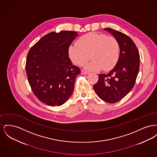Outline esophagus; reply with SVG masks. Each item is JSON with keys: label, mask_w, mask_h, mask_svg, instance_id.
Returning <instances> with one entry per match:
<instances>
[{"label": "esophagus", "mask_w": 157, "mask_h": 157, "mask_svg": "<svg viewBox=\"0 0 157 157\" xmlns=\"http://www.w3.org/2000/svg\"><path fill=\"white\" fill-rule=\"evenodd\" d=\"M89 74V72H85L84 71H81V74L82 75H88Z\"/></svg>", "instance_id": "obj_1"}]
</instances>
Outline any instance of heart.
<instances>
[{"instance_id":"b5f03b06","label":"heart","mask_w":157,"mask_h":157,"mask_svg":"<svg viewBox=\"0 0 157 157\" xmlns=\"http://www.w3.org/2000/svg\"><path fill=\"white\" fill-rule=\"evenodd\" d=\"M120 52V45L115 37L96 32L82 35L76 45L68 48L69 57L78 66L85 65L90 57L92 60L85 67L93 71L111 69L118 60Z\"/></svg>"}]
</instances>
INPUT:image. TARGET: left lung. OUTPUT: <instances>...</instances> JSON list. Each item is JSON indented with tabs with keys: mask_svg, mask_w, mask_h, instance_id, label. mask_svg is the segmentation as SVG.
<instances>
[{
	"mask_svg": "<svg viewBox=\"0 0 157 157\" xmlns=\"http://www.w3.org/2000/svg\"><path fill=\"white\" fill-rule=\"evenodd\" d=\"M117 40L120 57L116 65L106 74H99L94 90L98 97L108 103H116L132 90L140 69V54L133 40L127 35L105 28Z\"/></svg>",
	"mask_w": 157,
	"mask_h": 157,
	"instance_id": "obj_1",
	"label": "left lung"
}]
</instances>
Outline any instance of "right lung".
<instances>
[{"mask_svg": "<svg viewBox=\"0 0 157 157\" xmlns=\"http://www.w3.org/2000/svg\"><path fill=\"white\" fill-rule=\"evenodd\" d=\"M78 35L74 31L52 32L29 51L26 75L33 93L42 103L60 106L71 96L81 70L72 65L68 48Z\"/></svg>", "mask_w": 157, "mask_h": 157, "instance_id": "obj_1", "label": "right lung"}]
</instances>
